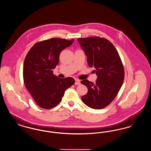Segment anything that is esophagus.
<instances>
[{
    "instance_id": "34e87169",
    "label": "esophagus",
    "mask_w": 151,
    "mask_h": 151,
    "mask_svg": "<svg viewBox=\"0 0 151 151\" xmlns=\"http://www.w3.org/2000/svg\"><path fill=\"white\" fill-rule=\"evenodd\" d=\"M80 84V80H79V79H75V84L78 86V85H79Z\"/></svg>"
}]
</instances>
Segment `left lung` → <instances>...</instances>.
I'll return each mask as SVG.
<instances>
[{"mask_svg":"<svg viewBox=\"0 0 151 151\" xmlns=\"http://www.w3.org/2000/svg\"><path fill=\"white\" fill-rule=\"evenodd\" d=\"M78 41L87 57L89 67L95 68L97 76L94 83L87 79L81 81L88 88L81 100L94 109L105 108L115 99L123 83L121 59L114 45L106 39L93 37Z\"/></svg>","mask_w":151,"mask_h":151,"instance_id":"1","label":"left lung"}]
</instances>
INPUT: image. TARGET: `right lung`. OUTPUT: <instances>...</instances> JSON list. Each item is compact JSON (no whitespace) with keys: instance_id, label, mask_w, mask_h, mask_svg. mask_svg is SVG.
<instances>
[{"instance_id":"1","label":"right lung","mask_w":151,"mask_h":151,"mask_svg":"<svg viewBox=\"0 0 151 151\" xmlns=\"http://www.w3.org/2000/svg\"><path fill=\"white\" fill-rule=\"evenodd\" d=\"M73 42V39L68 41L57 38L39 42L32 46L25 58L24 82L40 107H55L62 100L65 91L74 84L72 78L60 79L52 73L60 52Z\"/></svg>"}]
</instances>
